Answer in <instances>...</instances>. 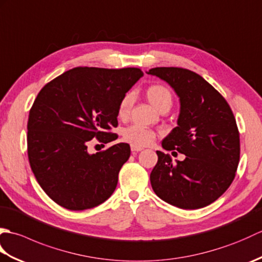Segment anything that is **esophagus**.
I'll list each match as a JSON object with an SVG mask.
<instances>
[{"label":"esophagus","instance_id":"obj_1","mask_svg":"<svg viewBox=\"0 0 262 262\" xmlns=\"http://www.w3.org/2000/svg\"><path fill=\"white\" fill-rule=\"evenodd\" d=\"M130 148H132V152H133V153L140 152V151H142V149H143V147H141V146H135V145H132Z\"/></svg>","mask_w":262,"mask_h":262}]
</instances>
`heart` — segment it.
<instances>
[{
	"mask_svg": "<svg viewBox=\"0 0 262 262\" xmlns=\"http://www.w3.org/2000/svg\"><path fill=\"white\" fill-rule=\"evenodd\" d=\"M146 97L148 101L151 102L155 108L160 110L164 105H170L172 103V94L169 89H166L163 85L154 84L149 86L146 90ZM133 96L130 93L126 94L124 98L121 99L118 105V115L119 117H125L130 111L133 105ZM122 137L128 143L135 146H146L151 144L154 140V133L152 130L147 129V128L140 126V125H132L127 127L122 132Z\"/></svg>",
	"mask_w": 262,
	"mask_h": 262,
	"instance_id": "obj_1",
	"label": "heart"
}]
</instances>
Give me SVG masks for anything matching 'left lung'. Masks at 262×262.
I'll use <instances>...</instances> for the list:
<instances>
[{
	"mask_svg": "<svg viewBox=\"0 0 262 262\" xmlns=\"http://www.w3.org/2000/svg\"><path fill=\"white\" fill-rule=\"evenodd\" d=\"M146 73L168 83L179 98L178 126L162 141V147L186 155L173 162L168 153L157 151L158 163L149 176L153 190L176 207H206L235 177L240 136L234 116L220 92L194 72L155 68Z\"/></svg>",
	"mask_w": 262,
	"mask_h": 262,
	"instance_id": "1",
	"label": "left lung"
}]
</instances>
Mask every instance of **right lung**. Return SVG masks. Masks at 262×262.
I'll use <instances>...</instances> for the list:
<instances>
[{
  "instance_id": "add662e5",
  "label": "right lung",
  "mask_w": 262,
  "mask_h": 262,
  "mask_svg": "<svg viewBox=\"0 0 262 262\" xmlns=\"http://www.w3.org/2000/svg\"><path fill=\"white\" fill-rule=\"evenodd\" d=\"M143 75L135 68H76L38 93L28 120V158L42 190L59 206L93 208L115 191L129 145L91 154L88 143L116 140L109 129L118 125L119 102Z\"/></svg>"
}]
</instances>
